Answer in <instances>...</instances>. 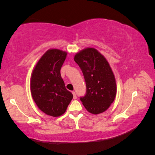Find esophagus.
<instances>
[{
    "label": "esophagus",
    "mask_w": 155,
    "mask_h": 155,
    "mask_svg": "<svg viewBox=\"0 0 155 155\" xmlns=\"http://www.w3.org/2000/svg\"><path fill=\"white\" fill-rule=\"evenodd\" d=\"M72 94H73V98H74V100L77 98V94H76V93L74 92V91H72Z\"/></svg>",
    "instance_id": "esophagus-1"
}]
</instances>
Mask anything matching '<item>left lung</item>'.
I'll return each instance as SVG.
<instances>
[{"instance_id":"obj_1","label":"left lung","mask_w":155,"mask_h":155,"mask_svg":"<svg viewBox=\"0 0 155 155\" xmlns=\"http://www.w3.org/2000/svg\"><path fill=\"white\" fill-rule=\"evenodd\" d=\"M74 59L82 70L86 83V94L80 98L83 106L92 114L105 111L114 101L117 92L115 75L109 62L94 48L81 50Z\"/></svg>"}]
</instances>
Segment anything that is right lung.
Returning <instances> with one entry per match:
<instances>
[{
    "label": "right lung",
    "instance_id": "add662e5",
    "mask_svg": "<svg viewBox=\"0 0 155 155\" xmlns=\"http://www.w3.org/2000/svg\"><path fill=\"white\" fill-rule=\"evenodd\" d=\"M67 54L59 49L48 50L31 73L30 88L33 101L41 111L52 117L64 114L73 98L60 73Z\"/></svg>",
    "mask_w": 155,
    "mask_h": 155
}]
</instances>
